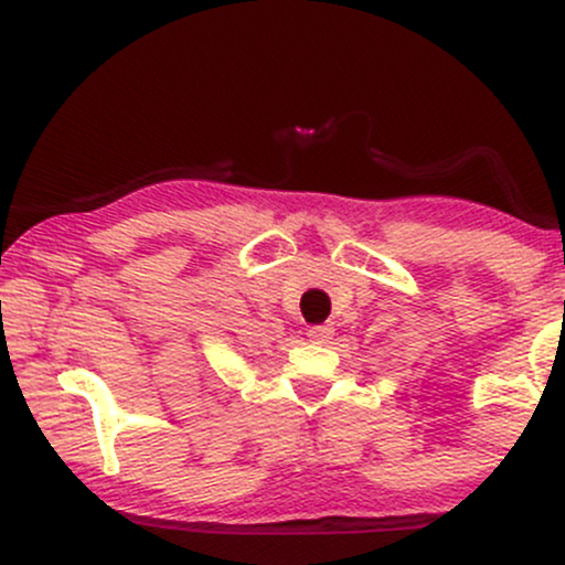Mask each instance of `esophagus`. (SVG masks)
Listing matches in <instances>:
<instances>
[{
    "label": "esophagus",
    "mask_w": 565,
    "mask_h": 565,
    "mask_svg": "<svg viewBox=\"0 0 565 565\" xmlns=\"http://www.w3.org/2000/svg\"><path fill=\"white\" fill-rule=\"evenodd\" d=\"M332 334H334L332 323H319V327L308 329V337L313 342H329V340H332Z\"/></svg>",
    "instance_id": "obj_1"
}]
</instances>
